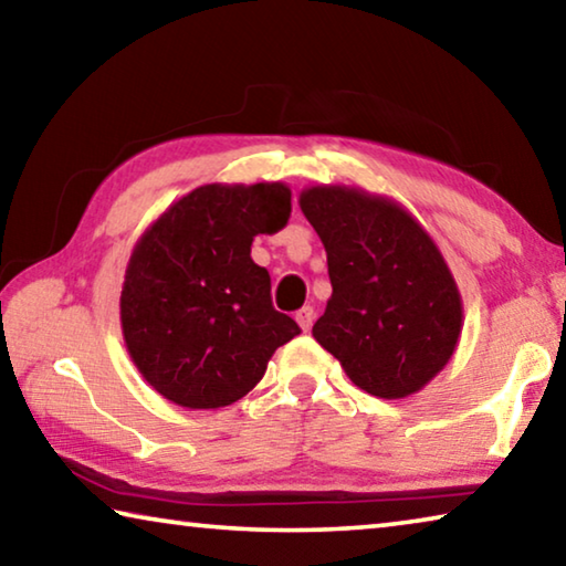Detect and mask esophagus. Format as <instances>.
Here are the masks:
<instances>
[{
  "mask_svg": "<svg viewBox=\"0 0 566 566\" xmlns=\"http://www.w3.org/2000/svg\"><path fill=\"white\" fill-rule=\"evenodd\" d=\"M294 319L300 322V327H302L304 332H310L312 324H314V310H312V306H302V310L294 314Z\"/></svg>",
  "mask_w": 566,
  "mask_h": 566,
  "instance_id": "34e87169",
  "label": "esophagus"
}]
</instances>
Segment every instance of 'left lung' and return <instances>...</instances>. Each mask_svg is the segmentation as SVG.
<instances>
[{"label": "left lung", "mask_w": 566, "mask_h": 566, "mask_svg": "<svg viewBox=\"0 0 566 566\" xmlns=\"http://www.w3.org/2000/svg\"><path fill=\"white\" fill-rule=\"evenodd\" d=\"M300 207L327 249L332 296L314 339L367 395L405 399L447 367L462 294L434 239L389 197L306 187Z\"/></svg>", "instance_id": "1"}]
</instances>
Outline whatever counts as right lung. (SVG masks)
<instances>
[{"label":"right lung","instance_id":"add662e5","mask_svg":"<svg viewBox=\"0 0 566 566\" xmlns=\"http://www.w3.org/2000/svg\"><path fill=\"white\" fill-rule=\"evenodd\" d=\"M292 212L282 181L205 185L161 212L134 244L119 319L127 352L161 397L219 409L264 377L276 347L300 334L272 306L270 272L252 260L256 234Z\"/></svg>","mask_w":566,"mask_h":566}]
</instances>
